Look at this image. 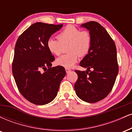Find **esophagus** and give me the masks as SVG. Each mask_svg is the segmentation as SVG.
<instances>
[{
  "label": "esophagus",
  "mask_w": 132,
  "mask_h": 132,
  "mask_svg": "<svg viewBox=\"0 0 132 132\" xmlns=\"http://www.w3.org/2000/svg\"><path fill=\"white\" fill-rule=\"evenodd\" d=\"M71 71V69H69V68H66V73H68V72H70Z\"/></svg>",
  "instance_id": "esophagus-1"
}]
</instances>
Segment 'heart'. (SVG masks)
<instances>
[{
  "instance_id": "1",
  "label": "heart",
  "mask_w": 132,
  "mask_h": 132,
  "mask_svg": "<svg viewBox=\"0 0 132 132\" xmlns=\"http://www.w3.org/2000/svg\"><path fill=\"white\" fill-rule=\"evenodd\" d=\"M92 43L90 33L81 30L74 25H68L57 35V39L51 38L47 42V47L52 54L60 56L64 47H67L68 53L56 60L57 65L66 68L72 67L78 61L79 56H85L89 53Z\"/></svg>"
}]
</instances>
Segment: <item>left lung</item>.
I'll use <instances>...</instances> for the list:
<instances>
[{"label":"left lung","instance_id":"1","mask_svg":"<svg viewBox=\"0 0 132 132\" xmlns=\"http://www.w3.org/2000/svg\"><path fill=\"white\" fill-rule=\"evenodd\" d=\"M81 26L89 30L92 43L89 53L79 64L87 68V71L75 70L78 78L75 89L82 101L95 103L109 95L116 82L119 72L116 46L113 39L99 23L90 21Z\"/></svg>","mask_w":132,"mask_h":132}]
</instances>
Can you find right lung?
<instances>
[{
	"label": "right lung",
	"mask_w": 132,
	"mask_h": 132,
	"mask_svg": "<svg viewBox=\"0 0 132 132\" xmlns=\"http://www.w3.org/2000/svg\"><path fill=\"white\" fill-rule=\"evenodd\" d=\"M62 27L63 24L35 23L16 40L12 62L13 78L21 94L36 105L51 102L66 75L63 66L51 67L54 57L47 47L51 36Z\"/></svg>",
	"instance_id": "add662e5"
}]
</instances>
